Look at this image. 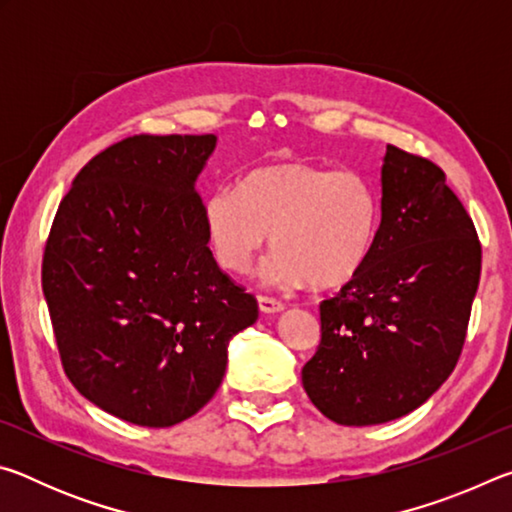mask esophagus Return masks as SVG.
I'll list each match as a JSON object with an SVG mask.
<instances>
[{"label": "esophagus", "instance_id": "1", "mask_svg": "<svg viewBox=\"0 0 512 512\" xmlns=\"http://www.w3.org/2000/svg\"><path fill=\"white\" fill-rule=\"evenodd\" d=\"M257 302H259V309H262L264 314H277V311H282V309H284V305H282L280 300L268 298V296H259V298H257Z\"/></svg>", "mask_w": 512, "mask_h": 512}]
</instances>
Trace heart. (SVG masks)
Wrapping results in <instances>:
<instances>
[{"mask_svg": "<svg viewBox=\"0 0 512 512\" xmlns=\"http://www.w3.org/2000/svg\"><path fill=\"white\" fill-rule=\"evenodd\" d=\"M379 219V194L363 173L305 160L257 167L237 192L219 189L203 205L212 253L232 273H248L273 232L277 253L264 280L277 287L334 289L354 280L375 248Z\"/></svg>", "mask_w": 512, "mask_h": 512, "instance_id": "obj_1", "label": "heart"}]
</instances>
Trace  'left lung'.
Instances as JSON below:
<instances>
[{
	"label": "left lung",
	"instance_id": "8db88e82",
	"mask_svg": "<svg viewBox=\"0 0 512 512\" xmlns=\"http://www.w3.org/2000/svg\"><path fill=\"white\" fill-rule=\"evenodd\" d=\"M479 277V237L443 169L388 144L372 255L320 302V343L302 368L309 400L345 427L418 409L456 368Z\"/></svg>",
	"mask_w": 512,
	"mask_h": 512
}]
</instances>
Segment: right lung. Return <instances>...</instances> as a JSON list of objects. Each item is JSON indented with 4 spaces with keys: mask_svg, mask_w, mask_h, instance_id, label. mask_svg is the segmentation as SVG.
I'll use <instances>...</instances> for the list:
<instances>
[{
    "mask_svg": "<svg viewBox=\"0 0 512 512\" xmlns=\"http://www.w3.org/2000/svg\"><path fill=\"white\" fill-rule=\"evenodd\" d=\"M216 135H135L85 164L58 205L42 293L65 375L140 427H173L212 400L228 343L257 300L207 246L196 178Z\"/></svg>",
    "mask_w": 512,
    "mask_h": 512,
    "instance_id": "1",
    "label": "right lung"
}]
</instances>
